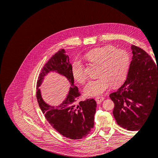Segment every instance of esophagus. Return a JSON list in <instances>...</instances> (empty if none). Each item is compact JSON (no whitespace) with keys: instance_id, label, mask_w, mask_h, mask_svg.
Instances as JSON below:
<instances>
[{"instance_id":"obj_1","label":"esophagus","mask_w":158,"mask_h":158,"mask_svg":"<svg viewBox=\"0 0 158 158\" xmlns=\"http://www.w3.org/2000/svg\"><path fill=\"white\" fill-rule=\"evenodd\" d=\"M104 100V98L103 97H98L95 98V101H96L98 104H100Z\"/></svg>"}]
</instances>
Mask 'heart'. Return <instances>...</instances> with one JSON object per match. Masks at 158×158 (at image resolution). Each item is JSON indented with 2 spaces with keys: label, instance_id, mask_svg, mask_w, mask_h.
Instances as JSON below:
<instances>
[{
  "label": "heart",
  "instance_id": "obj_1",
  "mask_svg": "<svg viewBox=\"0 0 158 158\" xmlns=\"http://www.w3.org/2000/svg\"><path fill=\"white\" fill-rule=\"evenodd\" d=\"M91 63L99 65L98 75L99 77L90 80L84 88L85 94L89 96H98L106 93L111 84L113 86L121 84L128 73L130 58L127 52L117 49L112 45L95 48L85 55ZM72 74L78 82L83 84L87 79L84 64L76 60L72 64Z\"/></svg>",
  "mask_w": 158,
  "mask_h": 158
}]
</instances>
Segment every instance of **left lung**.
Here are the masks:
<instances>
[{
	"label": "left lung",
	"instance_id": "left-lung-1",
	"mask_svg": "<svg viewBox=\"0 0 158 158\" xmlns=\"http://www.w3.org/2000/svg\"><path fill=\"white\" fill-rule=\"evenodd\" d=\"M133 54L125 82L109 95L113 115L119 126L138 131L155 104L158 106V66L147 52L131 46Z\"/></svg>",
	"mask_w": 158,
	"mask_h": 158
}]
</instances>
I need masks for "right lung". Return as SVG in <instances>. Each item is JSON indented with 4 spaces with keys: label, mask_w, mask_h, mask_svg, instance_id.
Wrapping results in <instances>:
<instances>
[{
    "label": "right lung",
    "mask_w": 158,
    "mask_h": 158,
    "mask_svg": "<svg viewBox=\"0 0 158 158\" xmlns=\"http://www.w3.org/2000/svg\"><path fill=\"white\" fill-rule=\"evenodd\" d=\"M64 49H60L47 62L43 67L37 82L36 98L47 121L63 136L72 140L86 136L94 126V114L97 103L94 99L78 102L80 95L77 86L74 85L72 65ZM50 71H55L68 78L71 85L67 98L60 106H49L42 99L39 87L44 76Z\"/></svg>",
    "instance_id": "add662e5"
}]
</instances>
